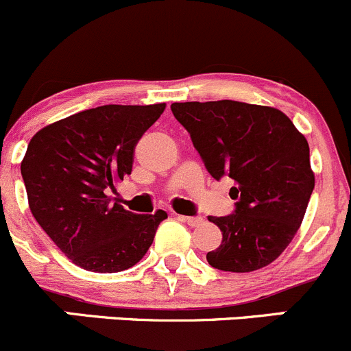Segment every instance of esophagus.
Wrapping results in <instances>:
<instances>
[{
  "label": "esophagus",
  "instance_id": "1",
  "mask_svg": "<svg viewBox=\"0 0 351 351\" xmlns=\"http://www.w3.org/2000/svg\"><path fill=\"white\" fill-rule=\"evenodd\" d=\"M177 218H179L180 221H186L189 227H199V225L203 223V218L201 217H186V215H177Z\"/></svg>",
  "mask_w": 351,
  "mask_h": 351
}]
</instances>
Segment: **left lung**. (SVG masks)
Segmentation results:
<instances>
[{
    "mask_svg": "<svg viewBox=\"0 0 351 351\" xmlns=\"http://www.w3.org/2000/svg\"><path fill=\"white\" fill-rule=\"evenodd\" d=\"M171 109L210 176L235 182L234 211L208 217L221 230V244L206 254L210 266L232 273L268 266L292 242L314 189L307 140L273 107L217 100Z\"/></svg>",
    "mask_w": 351,
    "mask_h": 351,
    "instance_id": "left-lung-1",
    "label": "left lung"
}]
</instances>
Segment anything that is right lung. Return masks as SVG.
I'll return each mask as SVG.
<instances>
[{
    "label": "right lung",
    "mask_w": 351,
    "mask_h": 351,
    "mask_svg": "<svg viewBox=\"0 0 351 351\" xmlns=\"http://www.w3.org/2000/svg\"><path fill=\"white\" fill-rule=\"evenodd\" d=\"M164 109L165 104L100 106L49 124L30 140L20 167L30 211L80 268H131L167 218L164 210L133 213L107 196L131 174L138 140Z\"/></svg>",
    "instance_id": "right-lung-1"
}]
</instances>
